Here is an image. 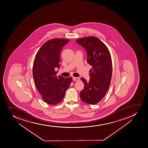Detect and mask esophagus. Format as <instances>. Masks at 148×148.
<instances>
[{"mask_svg":"<svg viewBox=\"0 0 148 148\" xmlns=\"http://www.w3.org/2000/svg\"><path fill=\"white\" fill-rule=\"evenodd\" d=\"M72 79H73V80H74V81H78L79 80V77H72Z\"/></svg>","mask_w":148,"mask_h":148,"instance_id":"34e87169","label":"esophagus"}]
</instances>
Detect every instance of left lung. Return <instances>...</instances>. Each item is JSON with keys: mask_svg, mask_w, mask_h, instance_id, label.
I'll list each match as a JSON object with an SVG mask.
<instances>
[{"mask_svg": "<svg viewBox=\"0 0 148 148\" xmlns=\"http://www.w3.org/2000/svg\"><path fill=\"white\" fill-rule=\"evenodd\" d=\"M76 41L85 49L87 63L92 66L89 82L81 79L85 86L80 92V99L88 104H96L109 90L112 72L111 56L106 45L96 37H85Z\"/></svg>", "mask_w": 148, "mask_h": 148, "instance_id": "8db88e82", "label": "left lung"}]
</instances>
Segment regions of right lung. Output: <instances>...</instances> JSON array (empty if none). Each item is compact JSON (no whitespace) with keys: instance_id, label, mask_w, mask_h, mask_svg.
<instances>
[{"instance_id":"right-lung-1","label":"right lung","mask_w":148,"mask_h":148,"mask_svg":"<svg viewBox=\"0 0 148 148\" xmlns=\"http://www.w3.org/2000/svg\"><path fill=\"white\" fill-rule=\"evenodd\" d=\"M69 39H52L45 42L36 55L33 76L36 87L42 99L49 105H56L63 100L66 91L72 82L71 77L56 76L60 68V54Z\"/></svg>"}]
</instances>
